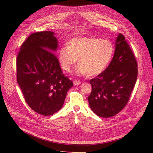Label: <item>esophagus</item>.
I'll return each instance as SVG.
<instances>
[{
	"label": "esophagus",
	"instance_id": "obj_1",
	"mask_svg": "<svg viewBox=\"0 0 153 153\" xmlns=\"http://www.w3.org/2000/svg\"><path fill=\"white\" fill-rule=\"evenodd\" d=\"M73 83H74V84L75 85H79L81 83V82L79 80H74Z\"/></svg>",
	"mask_w": 153,
	"mask_h": 153
}]
</instances>
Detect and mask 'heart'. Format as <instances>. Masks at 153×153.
Returning <instances> with one entry per match:
<instances>
[{
  "instance_id": "b5f03b06",
  "label": "heart",
  "mask_w": 153,
  "mask_h": 153,
  "mask_svg": "<svg viewBox=\"0 0 153 153\" xmlns=\"http://www.w3.org/2000/svg\"><path fill=\"white\" fill-rule=\"evenodd\" d=\"M114 53V46L108 39L97 38L76 37L67 46L58 51V59L62 68L70 72L77 63L79 75L92 77L100 74L106 69Z\"/></svg>"
}]
</instances>
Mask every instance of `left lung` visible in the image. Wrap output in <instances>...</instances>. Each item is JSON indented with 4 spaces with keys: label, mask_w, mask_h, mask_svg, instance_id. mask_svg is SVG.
<instances>
[{
    "label": "left lung",
    "mask_w": 153,
    "mask_h": 153,
    "mask_svg": "<svg viewBox=\"0 0 153 153\" xmlns=\"http://www.w3.org/2000/svg\"><path fill=\"white\" fill-rule=\"evenodd\" d=\"M138 64L125 36L119 33L115 53L108 66L90 80L88 97L91 110L99 117L109 118L122 110L129 100L138 76Z\"/></svg>",
    "instance_id": "8db88e82"
}]
</instances>
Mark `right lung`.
Here are the masks:
<instances>
[{"instance_id":"right-lung-1","label":"right lung","mask_w":153,"mask_h":153,"mask_svg":"<svg viewBox=\"0 0 153 153\" xmlns=\"http://www.w3.org/2000/svg\"><path fill=\"white\" fill-rule=\"evenodd\" d=\"M52 31L30 35L17 59V79L28 106L44 116L53 115L64 104L72 81L63 74L54 54L58 47Z\"/></svg>"}]
</instances>
